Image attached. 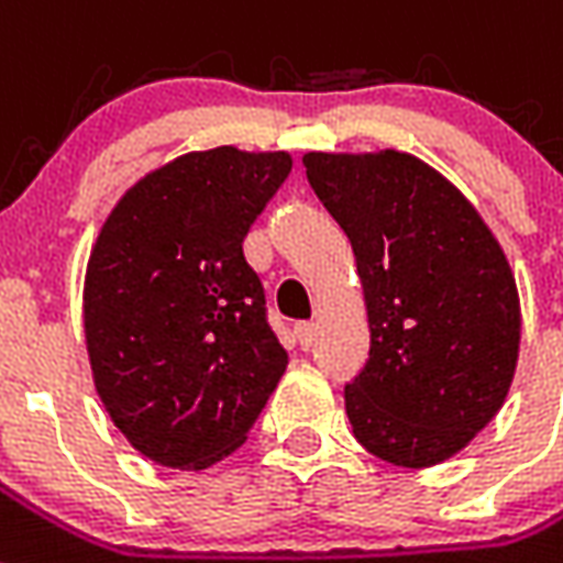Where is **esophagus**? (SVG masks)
Returning a JSON list of instances; mask_svg holds the SVG:
<instances>
[{
	"label": "esophagus",
	"instance_id": "obj_1",
	"mask_svg": "<svg viewBox=\"0 0 563 563\" xmlns=\"http://www.w3.org/2000/svg\"><path fill=\"white\" fill-rule=\"evenodd\" d=\"M294 334H296V341H299V346L308 350V346L313 343V338H317V322H296Z\"/></svg>",
	"mask_w": 563,
	"mask_h": 563
}]
</instances>
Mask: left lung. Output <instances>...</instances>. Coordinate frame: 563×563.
Wrapping results in <instances>:
<instances>
[{"instance_id":"left-lung-1","label":"left lung","mask_w":563,"mask_h":563,"mask_svg":"<svg viewBox=\"0 0 563 563\" xmlns=\"http://www.w3.org/2000/svg\"><path fill=\"white\" fill-rule=\"evenodd\" d=\"M313 194L355 252L369 358L352 431L396 467H431L503 408L520 355V296L503 246L459 187L413 155L308 152Z\"/></svg>"}]
</instances>
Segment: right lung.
Masks as SVG:
<instances>
[{"instance_id":"add662e5","label":"right lung","mask_w":563,"mask_h":563,"mask_svg":"<svg viewBox=\"0 0 563 563\" xmlns=\"http://www.w3.org/2000/svg\"><path fill=\"white\" fill-rule=\"evenodd\" d=\"M290 167L287 152H187L125 190L90 250L96 394L161 467L205 470L232 455L285 376L243 238Z\"/></svg>"}]
</instances>
